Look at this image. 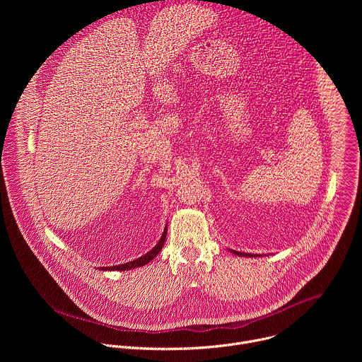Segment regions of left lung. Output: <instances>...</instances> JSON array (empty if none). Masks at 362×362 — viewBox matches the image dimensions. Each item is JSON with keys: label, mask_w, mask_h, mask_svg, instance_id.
Segmentation results:
<instances>
[{"label": "left lung", "mask_w": 362, "mask_h": 362, "mask_svg": "<svg viewBox=\"0 0 362 362\" xmlns=\"http://www.w3.org/2000/svg\"><path fill=\"white\" fill-rule=\"evenodd\" d=\"M235 255H238V256H256V255H252V253H245V252H236V250H232Z\"/></svg>", "instance_id": "1"}]
</instances>
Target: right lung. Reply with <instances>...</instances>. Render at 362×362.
Masks as SVG:
<instances>
[{"label":"right lung","mask_w":362,"mask_h":362,"mask_svg":"<svg viewBox=\"0 0 362 362\" xmlns=\"http://www.w3.org/2000/svg\"><path fill=\"white\" fill-rule=\"evenodd\" d=\"M166 235H168V228H165V232H163V235H162V238H160V240L158 242V245L154 246L150 252H147L146 255H143V256H140L139 259H134V261H132V262H127V264H123V265H116V267H105V268H100V269H103V271H106V269H109V271H126V269H134V268H140V267H143V265H146V264H148L153 257H156V255L162 250V247H163V245H165V240H166Z\"/></svg>","instance_id":"obj_1"}]
</instances>
